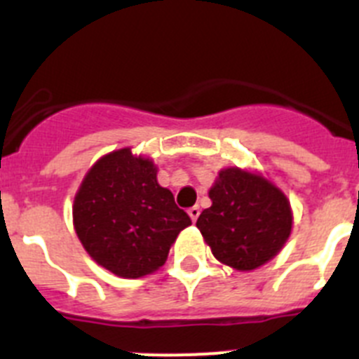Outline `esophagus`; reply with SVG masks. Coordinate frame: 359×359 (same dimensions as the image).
Masks as SVG:
<instances>
[{
	"instance_id": "1",
	"label": "esophagus",
	"mask_w": 359,
	"mask_h": 359,
	"mask_svg": "<svg viewBox=\"0 0 359 359\" xmlns=\"http://www.w3.org/2000/svg\"><path fill=\"white\" fill-rule=\"evenodd\" d=\"M187 212H189V216H191L193 222H196V218L200 216V208H198V205H193V208H189V211H187Z\"/></svg>"
}]
</instances>
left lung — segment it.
<instances>
[{"label": "left lung", "instance_id": "obj_1", "mask_svg": "<svg viewBox=\"0 0 359 359\" xmlns=\"http://www.w3.org/2000/svg\"><path fill=\"white\" fill-rule=\"evenodd\" d=\"M196 227L218 261L254 270L272 259L292 232L288 198L266 179L240 168L219 172Z\"/></svg>", "mask_w": 359, "mask_h": 359}]
</instances>
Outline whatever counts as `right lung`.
<instances>
[{
  "label": "right lung",
  "instance_id": "obj_1",
  "mask_svg": "<svg viewBox=\"0 0 359 359\" xmlns=\"http://www.w3.org/2000/svg\"><path fill=\"white\" fill-rule=\"evenodd\" d=\"M75 231L89 256L127 279L163 266L191 218L157 182L150 159L128 148L102 157L83 179L73 205Z\"/></svg>",
  "mask_w": 359,
  "mask_h": 359
}]
</instances>
